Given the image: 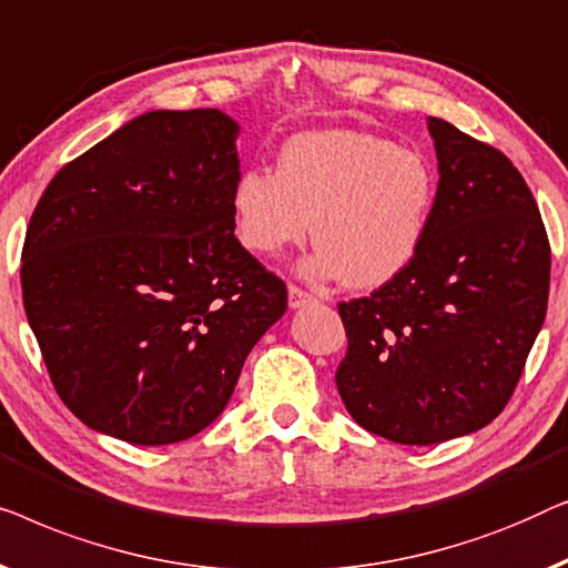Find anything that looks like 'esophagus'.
<instances>
[{
  "label": "esophagus",
  "instance_id": "esophagus-1",
  "mask_svg": "<svg viewBox=\"0 0 568 568\" xmlns=\"http://www.w3.org/2000/svg\"><path fill=\"white\" fill-rule=\"evenodd\" d=\"M287 298H291V306L293 308H301V306H306V303H314L316 301L314 295H311L308 291H303L301 285L287 287Z\"/></svg>",
  "mask_w": 568,
  "mask_h": 568
}]
</instances>
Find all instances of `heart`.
Masks as SVG:
<instances>
[{
	"mask_svg": "<svg viewBox=\"0 0 568 568\" xmlns=\"http://www.w3.org/2000/svg\"><path fill=\"white\" fill-rule=\"evenodd\" d=\"M422 151L357 131H311L283 143L275 172L250 166L231 193L236 234L262 257L314 239V277L353 287L388 283L409 265L435 205Z\"/></svg>",
	"mask_w": 568,
	"mask_h": 568,
	"instance_id": "1",
	"label": "heart"
}]
</instances>
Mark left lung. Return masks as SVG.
Here are the masks:
<instances>
[{
    "label": "left lung",
    "instance_id": "8db88e82",
    "mask_svg": "<svg viewBox=\"0 0 568 568\" xmlns=\"http://www.w3.org/2000/svg\"><path fill=\"white\" fill-rule=\"evenodd\" d=\"M440 182L396 277L337 303V390L357 425L402 445L476 433L513 398L548 308L550 244L517 166L429 118Z\"/></svg>",
    "mask_w": 568,
    "mask_h": 568
}]
</instances>
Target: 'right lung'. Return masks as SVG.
Segmentation results:
<instances>
[{"instance_id":"add662e5","label":"right lung","mask_w":568,"mask_h":568,"mask_svg":"<svg viewBox=\"0 0 568 568\" xmlns=\"http://www.w3.org/2000/svg\"><path fill=\"white\" fill-rule=\"evenodd\" d=\"M239 125L154 110L63 164L22 244V303L55 394L98 433L170 445L229 404L287 287L239 244Z\"/></svg>"}]
</instances>
